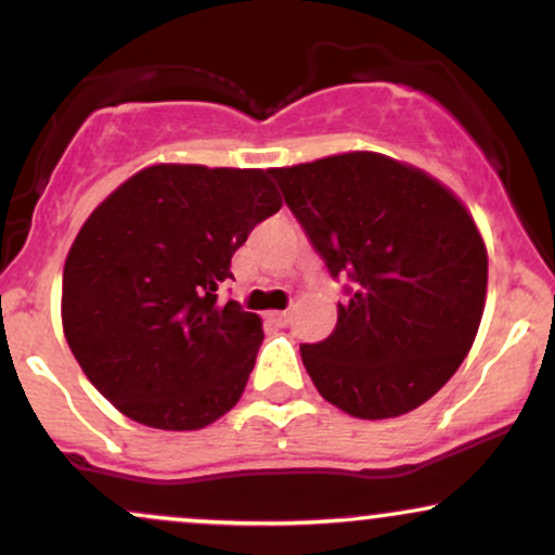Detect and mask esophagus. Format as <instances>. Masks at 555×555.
Wrapping results in <instances>:
<instances>
[{
  "mask_svg": "<svg viewBox=\"0 0 555 555\" xmlns=\"http://www.w3.org/2000/svg\"><path fill=\"white\" fill-rule=\"evenodd\" d=\"M269 321L276 323V326H286L289 323V313L286 310H273V313H269Z\"/></svg>",
  "mask_w": 555,
  "mask_h": 555,
  "instance_id": "obj_1",
  "label": "esophagus"
}]
</instances>
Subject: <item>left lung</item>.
<instances>
[{
    "label": "left lung",
    "instance_id": "8db88e82",
    "mask_svg": "<svg viewBox=\"0 0 555 555\" xmlns=\"http://www.w3.org/2000/svg\"><path fill=\"white\" fill-rule=\"evenodd\" d=\"M271 177L331 276H347L336 328L299 347L318 393L362 420L412 412L480 326L488 256L473 216L425 171L371 151Z\"/></svg>",
    "mask_w": 555,
    "mask_h": 555
}]
</instances>
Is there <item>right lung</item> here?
<instances>
[{"label": "right lung", "instance_id": "1", "mask_svg": "<svg viewBox=\"0 0 555 555\" xmlns=\"http://www.w3.org/2000/svg\"><path fill=\"white\" fill-rule=\"evenodd\" d=\"M263 169L156 164L101 203L62 276V326L88 380L122 415L197 430L237 404L263 328L216 289L282 208Z\"/></svg>", "mask_w": 555, "mask_h": 555}]
</instances>
